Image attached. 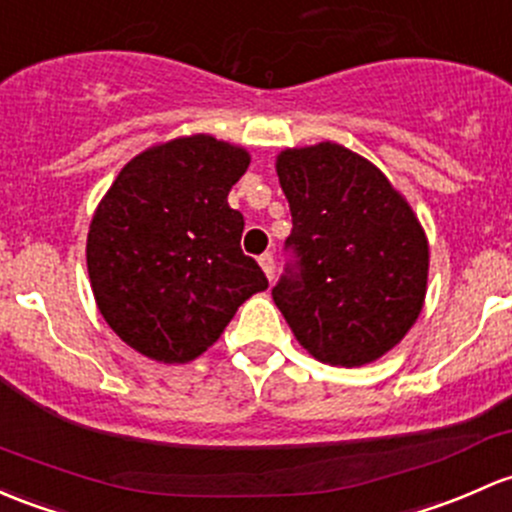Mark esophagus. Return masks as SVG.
I'll return each instance as SVG.
<instances>
[{
	"label": "esophagus",
	"mask_w": 512,
	"mask_h": 512,
	"mask_svg": "<svg viewBox=\"0 0 512 512\" xmlns=\"http://www.w3.org/2000/svg\"><path fill=\"white\" fill-rule=\"evenodd\" d=\"M260 267H262V272L267 274V279H274V255L272 252H265V255H260Z\"/></svg>",
	"instance_id": "34e87169"
}]
</instances>
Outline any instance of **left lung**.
Masks as SVG:
<instances>
[{
    "mask_svg": "<svg viewBox=\"0 0 512 512\" xmlns=\"http://www.w3.org/2000/svg\"><path fill=\"white\" fill-rule=\"evenodd\" d=\"M277 176L292 211L274 304L316 360L373 363L417 321L429 245L417 215L368 159L333 142L284 149Z\"/></svg>",
    "mask_w": 512,
    "mask_h": 512,
    "instance_id": "obj_1",
    "label": "left lung"
}]
</instances>
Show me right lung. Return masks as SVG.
<instances>
[{"mask_svg":"<svg viewBox=\"0 0 512 512\" xmlns=\"http://www.w3.org/2000/svg\"><path fill=\"white\" fill-rule=\"evenodd\" d=\"M250 154L211 134L137 154L95 208L88 274L107 326L147 358L188 363L213 346L267 277L240 247L230 188Z\"/></svg>","mask_w":512,"mask_h":512,"instance_id":"right-lung-1","label":"right lung"}]
</instances>
